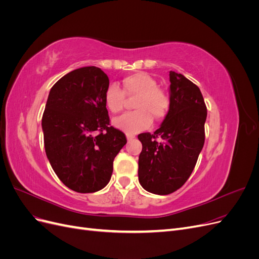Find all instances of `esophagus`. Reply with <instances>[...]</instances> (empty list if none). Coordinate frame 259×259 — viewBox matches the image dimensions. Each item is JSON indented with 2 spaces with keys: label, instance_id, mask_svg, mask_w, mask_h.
I'll return each instance as SVG.
<instances>
[{
  "label": "esophagus",
  "instance_id": "34e87169",
  "mask_svg": "<svg viewBox=\"0 0 259 259\" xmlns=\"http://www.w3.org/2000/svg\"><path fill=\"white\" fill-rule=\"evenodd\" d=\"M126 138H127V142H131V140H133V139L135 138V136L134 135H127Z\"/></svg>",
  "mask_w": 259,
  "mask_h": 259
}]
</instances>
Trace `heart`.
<instances>
[{
  "label": "heart",
  "instance_id": "b5f03b06",
  "mask_svg": "<svg viewBox=\"0 0 259 259\" xmlns=\"http://www.w3.org/2000/svg\"><path fill=\"white\" fill-rule=\"evenodd\" d=\"M109 85L105 92V105L112 113L122 110L125 95L136 97L134 107L136 110L124 113L113 120V125L126 134L133 135L150 126L152 116L156 121L165 117L169 109L167 94L158 88V83L146 72H136L125 77L122 85Z\"/></svg>",
  "mask_w": 259,
  "mask_h": 259
}]
</instances>
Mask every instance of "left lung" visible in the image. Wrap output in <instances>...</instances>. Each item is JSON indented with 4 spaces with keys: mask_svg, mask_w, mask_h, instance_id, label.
Wrapping results in <instances>:
<instances>
[{
    "mask_svg": "<svg viewBox=\"0 0 259 259\" xmlns=\"http://www.w3.org/2000/svg\"><path fill=\"white\" fill-rule=\"evenodd\" d=\"M169 82L165 119L153 134L138 135L143 144L139 183L145 190L160 195L176 191L187 182L205 140L207 110L200 89L175 71H169Z\"/></svg>",
    "mask_w": 259,
    "mask_h": 259,
    "instance_id": "1",
    "label": "left lung"
}]
</instances>
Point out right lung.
I'll return each instance as SVG.
<instances>
[{
	"instance_id": "right-lung-1",
	"label": "right lung",
	"mask_w": 259,
	"mask_h": 259,
	"mask_svg": "<svg viewBox=\"0 0 259 259\" xmlns=\"http://www.w3.org/2000/svg\"><path fill=\"white\" fill-rule=\"evenodd\" d=\"M107 74L97 67L67 73L50 91L42 117L44 147L55 173L70 189L96 192L111 178L126 137L110 125Z\"/></svg>"
}]
</instances>
